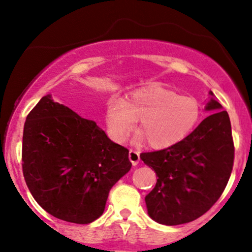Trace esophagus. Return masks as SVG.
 Masks as SVG:
<instances>
[{
	"label": "esophagus",
	"mask_w": 252,
	"mask_h": 252,
	"mask_svg": "<svg viewBox=\"0 0 252 252\" xmlns=\"http://www.w3.org/2000/svg\"><path fill=\"white\" fill-rule=\"evenodd\" d=\"M128 157H129L130 161H132V164L133 165H136L137 163H139V160H140V153L137 150L129 149Z\"/></svg>",
	"instance_id": "34e87169"
}]
</instances>
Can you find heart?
<instances>
[{"label": "heart", "mask_w": 252, "mask_h": 252, "mask_svg": "<svg viewBox=\"0 0 252 252\" xmlns=\"http://www.w3.org/2000/svg\"><path fill=\"white\" fill-rule=\"evenodd\" d=\"M201 117V105L190 96L178 95L160 86L140 89L125 101L112 98L106 105V126L123 142L139 119L141 133L151 147L164 148L185 139Z\"/></svg>", "instance_id": "1"}]
</instances>
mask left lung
<instances>
[{"label":"left lung","mask_w":252,"mask_h":252,"mask_svg":"<svg viewBox=\"0 0 252 252\" xmlns=\"http://www.w3.org/2000/svg\"><path fill=\"white\" fill-rule=\"evenodd\" d=\"M212 99L211 115L187 137L165 149L142 153L140 158L154 168L156 186L146 196L148 213L155 221L174 226L190 222L208 212L229 180L234 142L229 116Z\"/></svg>","instance_id":"1"}]
</instances>
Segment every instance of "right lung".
Wrapping results in <instances>:
<instances>
[{"instance_id": "obj_1", "label": "right lung", "mask_w": 252, "mask_h": 252, "mask_svg": "<svg viewBox=\"0 0 252 252\" xmlns=\"http://www.w3.org/2000/svg\"><path fill=\"white\" fill-rule=\"evenodd\" d=\"M22 166L44 211L73 223L102 216L112 186L130 170L128 149L95 122L43 96L26 117Z\"/></svg>"}]
</instances>
